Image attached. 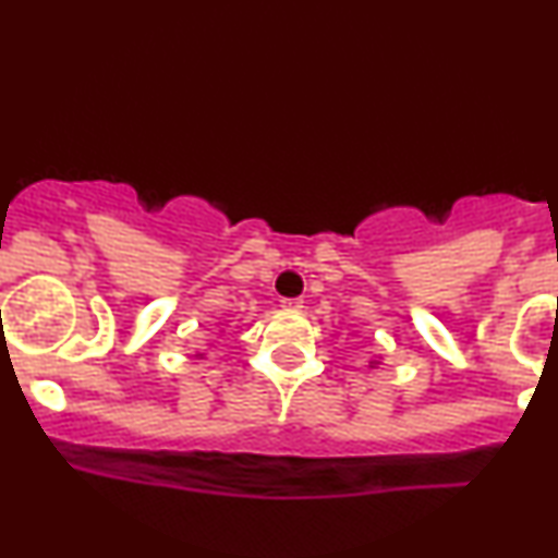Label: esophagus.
<instances>
[{
  "label": "esophagus",
  "instance_id": "esophagus-1",
  "mask_svg": "<svg viewBox=\"0 0 558 558\" xmlns=\"http://www.w3.org/2000/svg\"><path fill=\"white\" fill-rule=\"evenodd\" d=\"M280 306L291 308V312H299V308L304 306V299H280Z\"/></svg>",
  "mask_w": 558,
  "mask_h": 558
}]
</instances>
